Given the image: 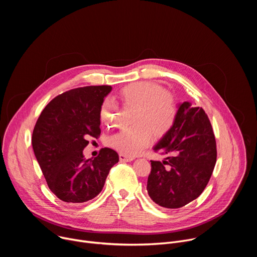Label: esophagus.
Here are the masks:
<instances>
[{
	"mask_svg": "<svg viewBox=\"0 0 257 257\" xmlns=\"http://www.w3.org/2000/svg\"><path fill=\"white\" fill-rule=\"evenodd\" d=\"M119 158H120V161H121V162H131V161L134 160V157L126 156V155H123V154H120V155H119Z\"/></svg>",
	"mask_w": 257,
	"mask_h": 257,
	"instance_id": "esophagus-1",
	"label": "esophagus"
}]
</instances>
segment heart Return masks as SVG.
Returning a JSON list of instances; mask_svg holds the SVG:
<instances>
[{
    "instance_id": "obj_1",
    "label": "heart",
    "mask_w": 257,
    "mask_h": 257,
    "mask_svg": "<svg viewBox=\"0 0 257 257\" xmlns=\"http://www.w3.org/2000/svg\"><path fill=\"white\" fill-rule=\"evenodd\" d=\"M118 98L126 108H135L131 128L109 136L106 144L126 156H135L148 146L153 138H164L174 127L178 117L176 98L159 83L137 81L123 86ZM120 106L111 98H104L99 107L100 121L106 127L118 123Z\"/></svg>"
}]
</instances>
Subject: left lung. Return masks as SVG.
<instances>
[{
  "mask_svg": "<svg viewBox=\"0 0 257 257\" xmlns=\"http://www.w3.org/2000/svg\"><path fill=\"white\" fill-rule=\"evenodd\" d=\"M155 152L166 161H151V198L166 208H179L196 199L206 187L216 162V142L204 109L184 101L173 129Z\"/></svg>",
  "mask_w": 257,
  "mask_h": 257,
  "instance_id": "left-lung-1",
  "label": "left lung"
}]
</instances>
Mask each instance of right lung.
<instances>
[{"label": "right lung", "mask_w": 257, "mask_h": 257, "mask_svg": "<svg viewBox=\"0 0 257 257\" xmlns=\"http://www.w3.org/2000/svg\"><path fill=\"white\" fill-rule=\"evenodd\" d=\"M109 85L65 91L43 109L32 132V149L51 191L62 201L81 203L102 190L118 154L103 148L92 161L82 154L88 138L100 135L99 107Z\"/></svg>", "instance_id": "1"}]
</instances>
